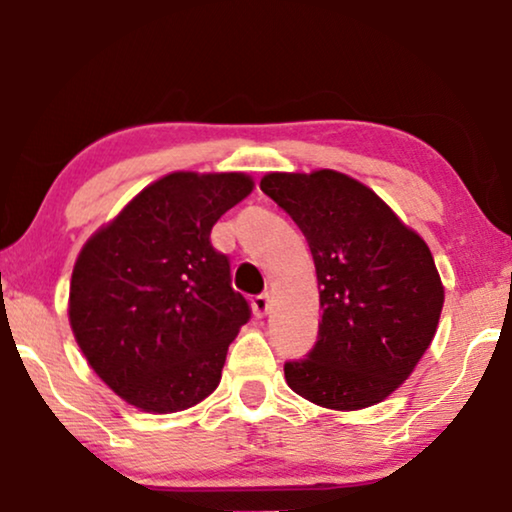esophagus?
I'll list each match as a JSON object with an SVG mask.
<instances>
[{
	"label": "esophagus",
	"mask_w": 512,
	"mask_h": 512,
	"mask_svg": "<svg viewBox=\"0 0 512 512\" xmlns=\"http://www.w3.org/2000/svg\"><path fill=\"white\" fill-rule=\"evenodd\" d=\"M251 310H254V314L258 319L265 317V314L270 312V296L268 293H263V296H254L251 298Z\"/></svg>",
	"instance_id": "34e87169"
}]
</instances>
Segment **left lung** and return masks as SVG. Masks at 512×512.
Listing matches in <instances>:
<instances>
[{
	"instance_id": "1",
	"label": "left lung",
	"mask_w": 512,
	"mask_h": 512,
	"mask_svg": "<svg viewBox=\"0 0 512 512\" xmlns=\"http://www.w3.org/2000/svg\"><path fill=\"white\" fill-rule=\"evenodd\" d=\"M270 195L303 230L321 324L286 384L331 410H361L408 380L436 335L445 289L426 242L380 195L335 170L270 172Z\"/></svg>"
}]
</instances>
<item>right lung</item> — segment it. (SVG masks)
I'll list each match as a JSON object with an SVG mask.
<instances>
[{
	"mask_svg": "<svg viewBox=\"0 0 512 512\" xmlns=\"http://www.w3.org/2000/svg\"><path fill=\"white\" fill-rule=\"evenodd\" d=\"M251 191L244 172H172L83 244L69 326L90 368L125 403L167 415L219 387L228 345L251 310L209 233Z\"/></svg>",
	"mask_w": 512,
	"mask_h": 512,
	"instance_id": "right-lung-1",
	"label": "right lung"
}]
</instances>
